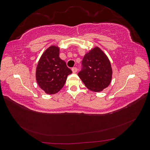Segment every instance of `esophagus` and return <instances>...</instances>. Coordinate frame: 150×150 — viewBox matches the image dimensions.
I'll list each match as a JSON object with an SVG mask.
<instances>
[{
	"mask_svg": "<svg viewBox=\"0 0 150 150\" xmlns=\"http://www.w3.org/2000/svg\"><path fill=\"white\" fill-rule=\"evenodd\" d=\"M72 71L73 73H76V72H77V71H78V69H77L76 67H72Z\"/></svg>",
	"mask_w": 150,
	"mask_h": 150,
	"instance_id": "34e87169",
	"label": "esophagus"
}]
</instances>
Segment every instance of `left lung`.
Returning a JSON list of instances; mask_svg holds the SVG:
<instances>
[{"mask_svg": "<svg viewBox=\"0 0 150 150\" xmlns=\"http://www.w3.org/2000/svg\"><path fill=\"white\" fill-rule=\"evenodd\" d=\"M83 69L78 76L89 90L101 92L110 84L112 70L110 59L99 47L85 54L82 61Z\"/></svg>", "mask_w": 150, "mask_h": 150, "instance_id": "left-lung-1", "label": "left lung"}]
</instances>
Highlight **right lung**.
I'll list each match as a JSON object with an SVG mask.
<instances>
[{
	"mask_svg": "<svg viewBox=\"0 0 150 150\" xmlns=\"http://www.w3.org/2000/svg\"><path fill=\"white\" fill-rule=\"evenodd\" d=\"M59 47L52 45L40 56L36 67L35 79L45 93L54 94L64 86L72 71L59 57Z\"/></svg>",
	"mask_w": 150,
	"mask_h": 150,
	"instance_id": "add662e5",
	"label": "right lung"
}]
</instances>
